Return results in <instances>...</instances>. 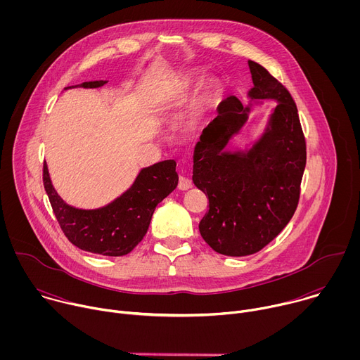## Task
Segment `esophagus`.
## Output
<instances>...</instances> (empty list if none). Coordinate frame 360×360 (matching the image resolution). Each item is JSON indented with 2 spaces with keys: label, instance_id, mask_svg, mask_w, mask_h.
Instances as JSON below:
<instances>
[{
  "label": "esophagus",
  "instance_id": "1",
  "mask_svg": "<svg viewBox=\"0 0 360 360\" xmlns=\"http://www.w3.org/2000/svg\"><path fill=\"white\" fill-rule=\"evenodd\" d=\"M192 188V181L189 178H185V176H179V182H178V189L181 191H186Z\"/></svg>",
  "mask_w": 360,
  "mask_h": 360
}]
</instances>
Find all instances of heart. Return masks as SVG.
<instances>
[{
	"instance_id": "b5f03b06",
	"label": "heart",
	"mask_w": 360,
	"mask_h": 360,
	"mask_svg": "<svg viewBox=\"0 0 360 360\" xmlns=\"http://www.w3.org/2000/svg\"><path fill=\"white\" fill-rule=\"evenodd\" d=\"M196 82H198L196 78L191 74H185V75L178 77L175 79V82L171 85L167 95L160 101L158 111L160 112H168L169 110L181 105L182 102H185V99L188 98L191 91L195 88ZM214 91H215V85L212 82H208L207 85H205V99H208L210 96H212Z\"/></svg>"
}]
</instances>
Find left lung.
<instances>
[{
	"label": "left lung",
	"mask_w": 360,
	"mask_h": 360,
	"mask_svg": "<svg viewBox=\"0 0 360 360\" xmlns=\"http://www.w3.org/2000/svg\"><path fill=\"white\" fill-rule=\"evenodd\" d=\"M253 86L243 105L229 96L193 149L192 181L210 199L199 222L203 240L226 256L256 253L293 217L306 165V143L289 91L262 65L248 61ZM262 98L276 101L267 125L249 148L229 146Z\"/></svg>",
	"instance_id": "8db88e82"
}]
</instances>
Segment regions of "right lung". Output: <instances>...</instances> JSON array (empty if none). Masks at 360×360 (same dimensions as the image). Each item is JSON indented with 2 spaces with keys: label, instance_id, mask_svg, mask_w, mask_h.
<instances>
[{
  "label": "right lung",
  "instance_id": "right-lung-1",
  "mask_svg": "<svg viewBox=\"0 0 360 360\" xmlns=\"http://www.w3.org/2000/svg\"><path fill=\"white\" fill-rule=\"evenodd\" d=\"M108 81H89L71 88H99ZM176 162L162 161L142 168L132 185L112 202L95 210L75 208L56 191L44 164V188L57 221L77 248L104 256L129 253L145 236L157 205L178 185Z\"/></svg>",
  "mask_w": 360,
  "mask_h": 360
}]
</instances>
